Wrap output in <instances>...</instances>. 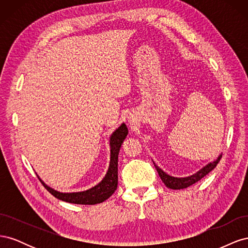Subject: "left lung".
<instances>
[{
	"label": "left lung",
	"mask_w": 248,
	"mask_h": 248,
	"mask_svg": "<svg viewBox=\"0 0 248 248\" xmlns=\"http://www.w3.org/2000/svg\"><path fill=\"white\" fill-rule=\"evenodd\" d=\"M220 158H221V155H219L218 158H217L215 161L208 163L206 167H204L202 170L197 171L196 174H193L189 177H185V178L171 177V176L168 175L167 172H164L161 169H159V167H157L154 163V161H153V163H154L156 170L158 171V175L161 178L162 182L166 184L167 187H169V188H170V189H183V188H187V187L191 186L194 183L199 182L202 178H204L206 175H208L210 171L216 168L217 163L219 162Z\"/></svg>",
	"instance_id": "obj_1"
}]
</instances>
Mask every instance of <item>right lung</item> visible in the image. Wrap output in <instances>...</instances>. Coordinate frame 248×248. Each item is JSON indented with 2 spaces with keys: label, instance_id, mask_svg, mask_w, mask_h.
Returning <instances> with one entry per match:
<instances>
[{
  "label": "right lung",
  "instance_id": "1",
  "mask_svg": "<svg viewBox=\"0 0 248 248\" xmlns=\"http://www.w3.org/2000/svg\"><path fill=\"white\" fill-rule=\"evenodd\" d=\"M128 134V129H127L126 125L123 123L121 126L116 129L110 136L109 145H110V162L108 170L106 177L102 179V181L97 184L96 186L92 187L86 191L80 192H71V193H64L59 192L55 189L50 188L44 183L42 180L39 178L42 185L46 187L47 191H49L55 198L71 202V204H78V205H95L102 202L108 200L112 193L117 189L118 186V155L120 148L123 144L125 138Z\"/></svg>",
  "mask_w": 248,
  "mask_h": 248
}]
</instances>
